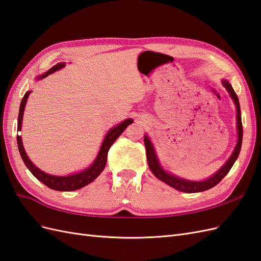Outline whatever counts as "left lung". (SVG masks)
Returning a JSON list of instances; mask_svg holds the SVG:
<instances>
[{"label": "left lung", "mask_w": 261, "mask_h": 261, "mask_svg": "<svg viewBox=\"0 0 261 261\" xmlns=\"http://www.w3.org/2000/svg\"><path fill=\"white\" fill-rule=\"evenodd\" d=\"M223 86L228 91L230 98L232 99L233 103L236 106V120H237V143L235 149H233L231 155L229 159L227 160L226 163L220 168L215 174H213L208 178L204 179V181H190V179H185L183 177L176 176L172 174L170 172H166L163 168L161 163L159 161V158L156 155V152L154 149V145H153L152 141L148 136H144V144L146 149V159H148V164L151 172L153 174L158 177L160 181L164 182L165 184L170 185L171 188L175 189L179 192L184 193H198V192H204L210 190L214 186L217 185L222 179L227 175L231 169L233 163L236 162V160L239 155L240 149H242V143H243V123H242V113H240V106H239V100L236 95V92L233 91L231 85L228 83V80L223 79L222 80Z\"/></svg>", "instance_id": "left-lung-1"}]
</instances>
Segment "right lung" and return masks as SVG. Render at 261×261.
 Segmentation results:
<instances>
[{
  "label": "right lung",
  "mask_w": 261,
  "mask_h": 261,
  "mask_svg": "<svg viewBox=\"0 0 261 261\" xmlns=\"http://www.w3.org/2000/svg\"><path fill=\"white\" fill-rule=\"evenodd\" d=\"M65 67V63H58L54 67H51L49 70L44 72L43 75H39L36 77V80L39 79H44L45 77H47L50 73L55 72L59 69H62ZM32 91H26L24 95L21 106H19V112H18V118H17V131H21L22 129V122H23V115H24V109L26 106V101H28V98L30 96V93ZM133 122L132 119H125L124 121L120 122L119 124L112 126V128L107 132V135L105 136L103 141L101 143V146H100V150L98 152V154L96 159L93 160V162L90 164L88 168L80 171L78 173H73V174H69L66 176H57V175H51L48 174L42 170H39L37 166L33 163L31 160L29 159L28 154H26L24 145L22 142V137L17 136V146H18V151L19 154L22 156L23 162L25 163L26 168H28L33 175H34L38 181H41L43 184L46 186H48L49 189L55 190V191H61V192H69V191H76L84 188V186L88 185L92 181L100 175L105 169L106 163H107V158H108V151L110 149V146L113 144V142L120 137V135L124 131V129Z\"/></svg>",
  "instance_id": "obj_1"
}]
</instances>
